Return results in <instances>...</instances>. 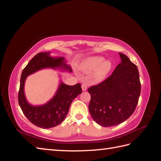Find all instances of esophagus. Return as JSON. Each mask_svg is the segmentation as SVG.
I'll return each mask as SVG.
<instances>
[{
    "instance_id": "34e87169",
    "label": "esophagus",
    "mask_w": 161,
    "mask_h": 161,
    "mask_svg": "<svg viewBox=\"0 0 161 161\" xmlns=\"http://www.w3.org/2000/svg\"><path fill=\"white\" fill-rule=\"evenodd\" d=\"M82 91H86V89H87V86H86V84H82Z\"/></svg>"
}]
</instances>
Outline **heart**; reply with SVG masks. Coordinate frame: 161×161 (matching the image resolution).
Returning a JSON list of instances; mask_svg holds the SVG:
<instances>
[{"label":"heart","mask_w":161,"mask_h":161,"mask_svg":"<svg viewBox=\"0 0 161 161\" xmlns=\"http://www.w3.org/2000/svg\"><path fill=\"white\" fill-rule=\"evenodd\" d=\"M104 58L94 56L88 58L82 65V70L86 73L94 72L92 79L95 81L103 80L111 69V62L104 61Z\"/></svg>","instance_id":"heart-1"}]
</instances>
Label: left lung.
<instances>
[{
  "mask_svg": "<svg viewBox=\"0 0 161 161\" xmlns=\"http://www.w3.org/2000/svg\"><path fill=\"white\" fill-rule=\"evenodd\" d=\"M121 62L103 82L90 86V114L96 123L111 127L124 122L134 112L141 91L138 68L119 53Z\"/></svg>",
  "mask_w": 161,
  "mask_h": 161,
  "instance_id": "8db88e82",
  "label": "left lung"
}]
</instances>
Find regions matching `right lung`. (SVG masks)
Returning <instances> with one entry per match:
<instances>
[{"label": "right lung", "instance_id": "add662e5", "mask_svg": "<svg viewBox=\"0 0 161 161\" xmlns=\"http://www.w3.org/2000/svg\"><path fill=\"white\" fill-rule=\"evenodd\" d=\"M45 68H62L72 71L63 57L52 58L49 52L38 53L29 62L23 70L18 94V101L23 113L30 121L41 128H50L60 124L69 113L70 104L82 92L81 85L69 86L61 83L55 96L41 106H33L28 103L24 94V84L28 75Z\"/></svg>", "mask_w": 161, "mask_h": 161}]
</instances>
